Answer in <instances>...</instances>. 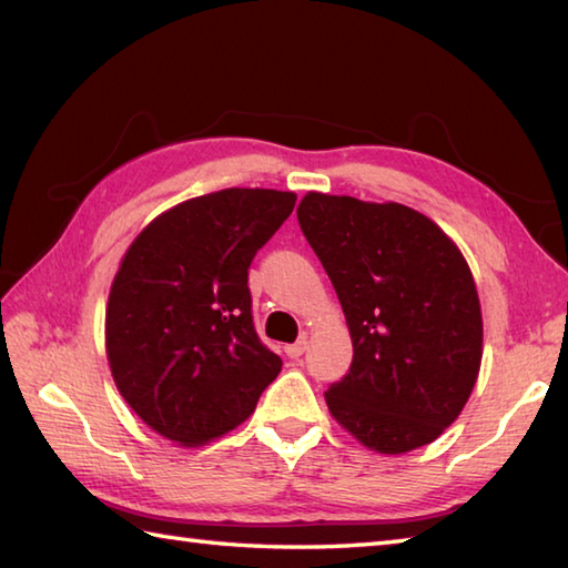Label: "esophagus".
<instances>
[{"mask_svg":"<svg viewBox=\"0 0 568 568\" xmlns=\"http://www.w3.org/2000/svg\"><path fill=\"white\" fill-rule=\"evenodd\" d=\"M305 352H307V339H305V336H303V339H297L295 344H287L285 346V354L291 356V358H300Z\"/></svg>","mask_w":568,"mask_h":568,"instance_id":"esophagus-1","label":"esophagus"}]
</instances>
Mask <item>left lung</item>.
Listing matches in <instances>:
<instances>
[{"instance_id": "1", "label": "left lung", "mask_w": 568, "mask_h": 568, "mask_svg": "<svg viewBox=\"0 0 568 568\" xmlns=\"http://www.w3.org/2000/svg\"><path fill=\"white\" fill-rule=\"evenodd\" d=\"M297 222L339 295L354 361L324 393L332 417L381 454L434 442L462 415L484 320L462 251L397 202L307 192Z\"/></svg>"}]
</instances>
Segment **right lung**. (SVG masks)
<instances>
[{
    "instance_id": "1",
    "label": "right lung",
    "mask_w": 568,
    "mask_h": 568,
    "mask_svg": "<svg viewBox=\"0 0 568 568\" xmlns=\"http://www.w3.org/2000/svg\"><path fill=\"white\" fill-rule=\"evenodd\" d=\"M295 200L261 187L192 197L124 253L106 303V358L124 400L165 439L222 437L281 373L253 327L248 265Z\"/></svg>"
}]
</instances>
